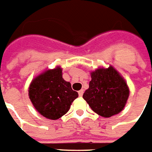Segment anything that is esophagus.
Returning a JSON list of instances; mask_svg holds the SVG:
<instances>
[{
	"mask_svg": "<svg viewBox=\"0 0 152 152\" xmlns=\"http://www.w3.org/2000/svg\"><path fill=\"white\" fill-rule=\"evenodd\" d=\"M83 93H84V91L82 89L81 90H80V91H78V95H79V96H80V97H81V96H83Z\"/></svg>",
	"mask_w": 152,
	"mask_h": 152,
	"instance_id": "1",
	"label": "esophagus"
}]
</instances>
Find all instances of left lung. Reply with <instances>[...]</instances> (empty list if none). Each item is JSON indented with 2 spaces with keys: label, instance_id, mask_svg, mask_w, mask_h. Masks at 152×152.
Listing matches in <instances>:
<instances>
[{
  "label": "left lung",
  "instance_id": "obj_1",
  "mask_svg": "<svg viewBox=\"0 0 152 152\" xmlns=\"http://www.w3.org/2000/svg\"><path fill=\"white\" fill-rule=\"evenodd\" d=\"M89 88L83 99L98 115L109 118L120 113L126 106L130 95L126 81L110 65L91 71Z\"/></svg>",
  "mask_w": 152,
  "mask_h": 152
}]
</instances>
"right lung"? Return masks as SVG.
<instances>
[{"label":"right lung","mask_w":152,"mask_h":152,"mask_svg":"<svg viewBox=\"0 0 152 152\" xmlns=\"http://www.w3.org/2000/svg\"><path fill=\"white\" fill-rule=\"evenodd\" d=\"M62 68L57 66L37 75L30 83L28 96L39 114L49 120H57L67 113L78 93L63 78Z\"/></svg>","instance_id":"right-lung-1"}]
</instances>
